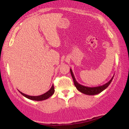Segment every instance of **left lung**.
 Listing matches in <instances>:
<instances>
[{
    "label": "left lung",
    "instance_id": "1",
    "mask_svg": "<svg viewBox=\"0 0 129 129\" xmlns=\"http://www.w3.org/2000/svg\"><path fill=\"white\" fill-rule=\"evenodd\" d=\"M70 73L71 75H72V78L73 79V82H74V84H75V87H76V88L79 90V91H81V93H84V94H88V95H94V94H97L98 93H100L103 91L104 90L106 89L107 87H108L110 84L111 83V82L112 81V79H113L114 76L112 77V78L107 83H106L104 85H102V86H99V87H85L84 86V85H81V84H78L77 82V81L75 79V76H74L73 72H72V70L70 69Z\"/></svg>",
    "mask_w": 129,
    "mask_h": 129
}]
</instances>
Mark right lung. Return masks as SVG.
Wrapping results in <instances>:
<instances>
[{"instance_id":"obj_1","label":"right lung","mask_w":129,"mask_h":129,"mask_svg":"<svg viewBox=\"0 0 129 129\" xmlns=\"http://www.w3.org/2000/svg\"><path fill=\"white\" fill-rule=\"evenodd\" d=\"M23 96H24L25 97H26V98H28L29 100H35V101H43V100H45L49 98L50 96L53 95V94L54 92V85H52L51 88L48 90L47 92H46L44 94H42V95H40V96H29L27 95V94H24V93L20 92L19 91Z\"/></svg>"}]
</instances>
